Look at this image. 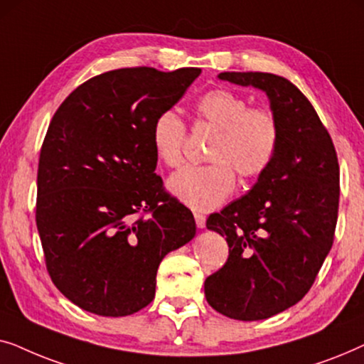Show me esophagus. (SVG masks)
<instances>
[{
	"label": "esophagus",
	"instance_id": "esophagus-1",
	"mask_svg": "<svg viewBox=\"0 0 364 364\" xmlns=\"http://www.w3.org/2000/svg\"><path fill=\"white\" fill-rule=\"evenodd\" d=\"M193 217H196V223H197V227L198 228H203L205 227V215H203V213H200V212H196L193 213Z\"/></svg>",
	"mask_w": 364,
	"mask_h": 364
}]
</instances>
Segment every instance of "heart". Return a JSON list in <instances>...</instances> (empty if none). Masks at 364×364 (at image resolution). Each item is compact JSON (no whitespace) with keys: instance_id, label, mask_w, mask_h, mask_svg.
<instances>
[{"instance_id":"heart-1","label":"heart","mask_w":364,"mask_h":364,"mask_svg":"<svg viewBox=\"0 0 364 364\" xmlns=\"http://www.w3.org/2000/svg\"><path fill=\"white\" fill-rule=\"evenodd\" d=\"M197 127L217 131L208 149L212 164L191 166L173 173L168 191L193 210H212L235 188V172L257 178L268 171L280 146L277 117L230 89H212L196 102ZM154 152L164 166L176 168L186 161L187 126L176 111H164L152 124Z\"/></svg>"}]
</instances>
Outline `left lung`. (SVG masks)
<instances>
[{"label": "left lung", "mask_w": 364, "mask_h": 364, "mask_svg": "<svg viewBox=\"0 0 364 364\" xmlns=\"http://www.w3.org/2000/svg\"><path fill=\"white\" fill-rule=\"evenodd\" d=\"M218 77L267 92L280 146L247 196L207 218V228L225 237L228 258L203 288L222 315L265 320L306 295L331 250L340 166L330 134L295 84L270 73Z\"/></svg>", "instance_id": "8db88e82"}]
</instances>
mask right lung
Instances as JSON below:
<instances>
[{
    "label": "right lung",
    "instance_id": "right-lung-1",
    "mask_svg": "<svg viewBox=\"0 0 364 364\" xmlns=\"http://www.w3.org/2000/svg\"><path fill=\"white\" fill-rule=\"evenodd\" d=\"M200 73L114 69L54 112L39 154L36 225L49 277L82 310L127 316L146 308L159 263L196 235L192 212L154 172L151 131Z\"/></svg>",
    "mask_w": 364,
    "mask_h": 364
}]
</instances>
